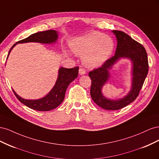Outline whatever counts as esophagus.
<instances>
[{
	"instance_id": "esophagus-1",
	"label": "esophagus",
	"mask_w": 159,
	"mask_h": 159,
	"mask_svg": "<svg viewBox=\"0 0 159 159\" xmlns=\"http://www.w3.org/2000/svg\"><path fill=\"white\" fill-rule=\"evenodd\" d=\"M79 74L80 75H84L85 74V70L84 68H80L79 69Z\"/></svg>"
}]
</instances>
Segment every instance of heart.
Wrapping results in <instances>:
<instances>
[{
	"label": "heart",
	"instance_id": "b5f03b06",
	"mask_svg": "<svg viewBox=\"0 0 159 159\" xmlns=\"http://www.w3.org/2000/svg\"><path fill=\"white\" fill-rule=\"evenodd\" d=\"M75 54L82 56L84 63L89 67L102 65L111 55L114 42L110 36L99 32L77 38L70 44Z\"/></svg>",
	"mask_w": 159,
	"mask_h": 159
}]
</instances>
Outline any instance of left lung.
I'll list each match as a JSON object with an SVG mask.
<instances>
[{
  "instance_id": "obj_1",
  "label": "left lung",
  "mask_w": 159,
  "mask_h": 159,
  "mask_svg": "<svg viewBox=\"0 0 159 159\" xmlns=\"http://www.w3.org/2000/svg\"><path fill=\"white\" fill-rule=\"evenodd\" d=\"M117 40L115 54L107 60L101 68L89 73L91 80V97L98 106L106 110H119L134 102L138 97L148 71L147 52L140 43L122 31L113 30ZM121 57H128L133 62L132 88L125 97L119 100H110L101 93L102 85L109 78L108 69Z\"/></svg>"
}]
</instances>
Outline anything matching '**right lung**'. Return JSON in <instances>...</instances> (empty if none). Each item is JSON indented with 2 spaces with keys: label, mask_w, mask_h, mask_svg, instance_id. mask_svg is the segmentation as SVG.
Returning <instances> with one entry per match:
<instances>
[{
  "label": "right lung",
  "mask_w": 159,
  "mask_h": 159,
  "mask_svg": "<svg viewBox=\"0 0 159 159\" xmlns=\"http://www.w3.org/2000/svg\"><path fill=\"white\" fill-rule=\"evenodd\" d=\"M57 38V34L56 30H48L46 31L39 32L17 42L14 44L9 50V53L13 48L14 46L19 43L26 42H40L44 44L55 42ZM79 67H74L73 68H60L59 70V74L57 80L56 82L54 87L50 91V92L44 98L36 100H28L25 99L20 96H18L14 91L13 92L16 95V98L21 103L26 106L30 107L34 110L40 111H48L52 109L56 108L63 102L65 98L66 91L68 88L70 84L73 81L78 75Z\"/></svg>",
  "instance_id": "obj_1"
}]
</instances>
